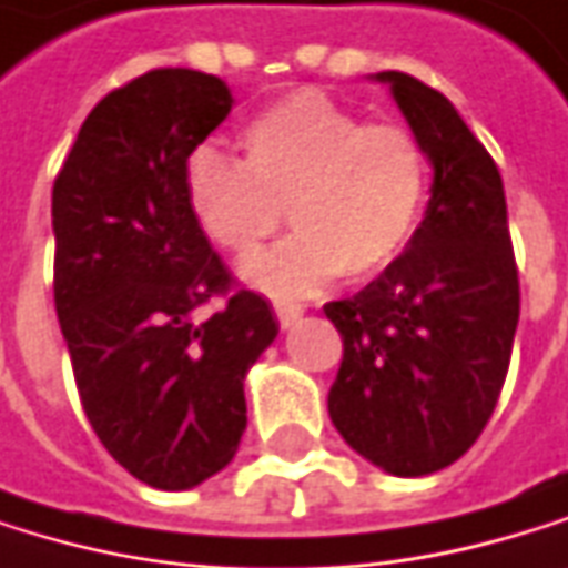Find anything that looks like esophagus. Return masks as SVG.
Here are the masks:
<instances>
[{
    "instance_id": "esophagus-1",
    "label": "esophagus",
    "mask_w": 568,
    "mask_h": 568,
    "mask_svg": "<svg viewBox=\"0 0 568 568\" xmlns=\"http://www.w3.org/2000/svg\"><path fill=\"white\" fill-rule=\"evenodd\" d=\"M272 310H275V320H278V326H282V329L296 326V323H300V316L306 313V310H303L300 303H275Z\"/></svg>"
}]
</instances>
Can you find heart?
<instances>
[{"mask_svg":"<svg viewBox=\"0 0 568 568\" xmlns=\"http://www.w3.org/2000/svg\"><path fill=\"white\" fill-rule=\"evenodd\" d=\"M245 161L197 144L184 161L187 209L229 255L255 252L282 222L293 235L242 262L248 286L303 296L336 275L371 278L414 242L427 205V154L394 120H371L320 90L272 100L242 124Z\"/></svg>","mask_w":568,"mask_h":568,"instance_id":"obj_1","label":"heart"}]
</instances>
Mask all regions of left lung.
Listing matches in <instances>:
<instances>
[{
    "label": "left lung",
    "mask_w": 568,
    "mask_h": 568,
    "mask_svg": "<svg viewBox=\"0 0 568 568\" xmlns=\"http://www.w3.org/2000/svg\"><path fill=\"white\" fill-rule=\"evenodd\" d=\"M374 80L390 83L434 181L407 252L356 296L323 306L343 336L329 417L371 465L420 478L458 462L498 404L518 268L501 174L452 100L397 70Z\"/></svg>",
    "instance_id": "8db88e82"
}]
</instances>
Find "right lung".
<instances>
[{
	"label": "right lung",
	"instance_id": "obj_1",
	"mask_svg": "<svg viewBox=\"0 0 568 568\" xmlns=\"http://www.w3.org/2000/svg\"><path fill=\"white\" fill-rule=\"evenodd\" d=\"M232 110L225 80L151 70L106 93L53 184V296L80 404L138 481L184 491L239 452L245 374L275 339L184 197V161ZM229 295L212 317L196 310Z\"/></svg>",
	"mask_w": 568,
	"mask_h": 568
}]
</instances>
